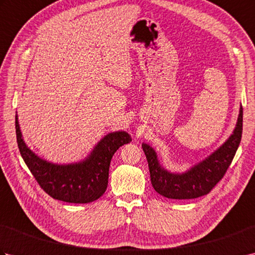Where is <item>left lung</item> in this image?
I'll list each match as a JSON object with an SVG mask.
<instances>
[{"label": "left lung", "instance_id": "obj_1", "mask_svg": "<svg viewBox=\"0 0 255 255\" xmlns=\"http://www.w3.org/2000/svg\"><path fill=\"white\" fill-rule=\"evenodd\" d=\"M243 110L240 106L239 116L230 137L197 164L183 173H173L160 164L155 150L148 143H142L147 156L151 184L155 192L171 199H192L208 194L215 187L231 164L239 147L242 136Z\"/></svg>", "mask_w": 255, "mask_h": 255}]
</instances>
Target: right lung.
Segmentation results:
<instances>
[{"label":"right lung","mask_w":255,"mask_h":255,"mask_svg":"<svg viewBox=\"0 0 255 255\" xmlns=\"http://www.w3.org/2000/svg\"><path fill=\"white\" fill-rule=\"evenodd\" d=\"M15 128L21 158L40 187L52 198L73 204L92 203L105 193L114 153L131 141L128 132L113 131L103 137L83 160L58 164L41 159L28 148L21 136L17 114Z\"/></svg>","instance_id":"1"}]
</instances>
